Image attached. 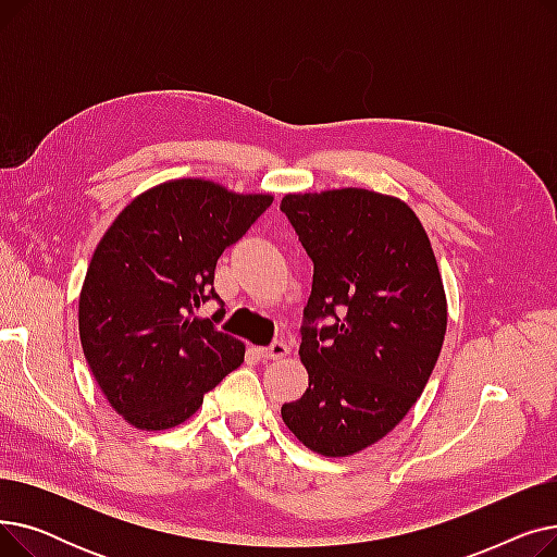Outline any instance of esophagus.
<instances>
[{"label": "esophagus", "mask_w": 557, "mask_h": 557, "mask_svg": "<svg viewBox=\"0 0 557 557\" xmlns=\"http://www.w3.org/2000/svg\"><path fill=\"white\" fill-rule=\"evenodd\" d=\"M288 352H290V347L286 343H282V341H275L269 347H259L257 349V355L261 359H267V361L269 359H284V357H288Z\"/></svg>", "instance_id": "esophagus-1"}]
</instances>
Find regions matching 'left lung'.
Listing matches in <instances>:
<instances>
[{
	"label": "left lung",
	"mask_w": 557,
	"mask_h": 557,
	"mask_svg": "<svg viewBox=\"0 0 557 557\" xmlns=\"http://www.w3.org/2000/svg\"><path fill=\"white\" fill-rule=\"evenodd\" d=\"M280 210L313 261L300 330L309 388L282 420L311 451L352 456L422 395L447 332L443 277L420 219L395 196L286 194Z\"/></svg>",
	"instance_id": "1"
}]
</instances>
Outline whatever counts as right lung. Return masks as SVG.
<instances>
[{"label": "right lung", "instance_id": "add662e5", "mask_svg": "<svg viewBox=\"0 0 557 557\" xmlns=\"http://www.w3.org/2000/svg\"><path fill=\"white\" fill-rule=\"evenodd\" d=\"M271 194L181 178L139 194L99 242L78 298L83 355L110 406L141 431L191 418L202 395L244 363L246 345L194 311L214 269L267 212Z\"/></svg>", "mask_w": 557, "mask_h": 557}]
</instances>
